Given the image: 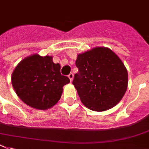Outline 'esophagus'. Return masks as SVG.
Returning a JSON list of instances; mask_svg holds the SVG:
<instances>
[{"instance_id":"esophagus-1","label":"esophagus","mask_w":149,"mask_h":149,"mask_svg":"<svg viewBox=\"0 0 149 149\" xmlns=\"http://www.w3.org/2000/svg\"><path fill=\"white\" fill-rule=\"evenodd\" d=\"M68 77H69V79H70V80L71 82H72V79H73V74H72V72H71V73H70V74H69Z\"/></svg>"}]
</instances>
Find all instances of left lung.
I'll return each mask as SVG.
<instances>
[{
    "label": "left lung",
    "instance_id": "8db88e82",
    "mask_svg": "<svg viewBox=\"0 0 149 149\" xmlns=\"http://www.w3.org/2000/svg\"><path fill=\"white\" fill-rule=\"evenodd\" d=\"M79 72L72 84L82 103L94 111L117 105L128 86V73L118 56L105 47H96L77 55Z\"/></svg>",
    "mask_w": 149,
    "mask_h": 149
}]
</instances>
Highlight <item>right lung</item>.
<instances>
[{"instance_id":"1","label":"right lung","mask_w":149,"mask_h":149,"mask_svg":"<svg viewBox=\"0 0 149 149\" xmlns=\"http://www.w3.org/2000/svg\"><path fill=\"white\" fill-rule=\"evenodd\" d=\"M52 56L35 54L21 61L15 67L11 82L17 96L29 107L47 110L58 102L63 87L70 79L61 74V66Z\"/></svg>"}]
</instances>
